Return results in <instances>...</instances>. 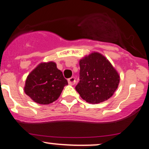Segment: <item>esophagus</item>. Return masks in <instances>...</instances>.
<instances>
[{"label": "esophagus", "mask_w": 149, "mask_h": 149, "mask_svg": "<svg viewBox=\"0 0 149 149\" xmlns=\"http://www.w3.org/2000/svg\"><path fill=\"white\" fill-rule=\"evenodd\" d=\"M75 83H76V79L74 77H72L71 78L68 79V84L70 85H74Z\"/></svg>", "instance_id": "esophagus-1"}]
</instances>
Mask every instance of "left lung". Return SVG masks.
<instances>
[{"label": "left lung", "mask_w": 149, "mask_h": 149, "mask_svg": "<svg viewBox=\"0 0 149 149\" xmlns=\"http://www.w3.org/2000/svg\"><path fill=\"white\" fill-rule=\"evenodd\" d=\"M79 82L75 87L86 102L95 104L108 100L118 87L119 75L102 54L93 52L79 61Z\"/></svg>", "instance_id": "1"}]
</instances>
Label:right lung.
Here are the masks:
<instances>
[{"label": "right lung", "mask_w": 149, "mask_h": 149, "mask_svg": "<svg viewBox=\"0 0 149 149\" xmlns=\"http://www.w3.org/2000/svg\"><path fill=\"white\" fill-rule=\"evenodd\" d=\"M68 81L54 62L41 63L27 76L24 91L39 104H49L59 97Z\"/></svg>", "instance_id": "1"}]
</instances>
